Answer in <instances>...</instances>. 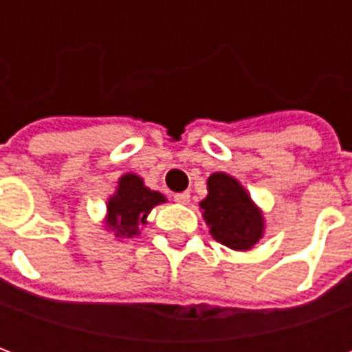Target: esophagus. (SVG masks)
Here are the masks:
<instances>
[{"mask_svg":"<svg viewBox=\"0 0 352 352\" xmlns=\"http://www.w3.org/2000/svg\"><path fill=\"white\" fill-rule=\"evenodd\" d=\"M175 201L177 204H183L186 206L190 201V192H181V194H175Z\"/></svg>","mask_w":352,"mask_h":352,"instance_id":"esophagus-1","label":"esophagus"}]
</instances>
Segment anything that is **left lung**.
<instances>
[{
	"label": "left lung",
	"mask_w": 352,
	"mask_h": 352,
	"mask_svg": "<svg viewBox=\"0 0 352 352\" xmlns=\"http://www.w3.org/2000/svg\"><path fill=\"white\" fill-rule=\"evenodd\" d=\"M199 209L214 241L232 251H252L264 237V211L230 173L214 171L207 177V196L199 201Z\"/></svg>",
	"instance_id": "1"
}]
</instances>
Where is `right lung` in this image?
<instances>
[{"label": "right lung", "mask_w": 352, "mask_h": 352, "mask_svg": "<svg viewBox=\"0 0 352 352\" xmlns=\"http://www.w3.org/2000/svg\"><path fill=\"white\" fill-rule=\"evenodd\" d=\"M168 198L158 190H151L138 173H124L116 183L115 192L105 201L103 230L115 239H128L141 234L146 217L154 207L166 204Z\"/></svg>", "instance_id": "right-lung-1"}]
</instances>
